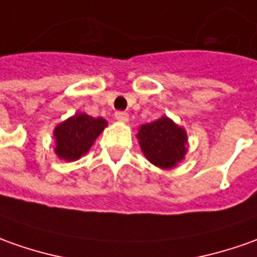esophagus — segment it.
<instances>
[{"mask_svg":"<svg viewBox=\"0 0 257 257\" xmlns=\"http://www.w3.org/2000/svg\"><path fill=\"white\" fill-rule=\"evenodd\" d=\"M115 118L118 119V121L121 122H128L129 121V115L126 112H122V111H118V112H115Z\"/></svg>","mask_w":257,"mask_h":257,"instance_id":"34e87169","label":"esophagus"}]
</instances>
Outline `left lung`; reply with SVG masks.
Masks as SVG:
<instances>
[{
    "mask_svg": "<svg viewBox=\"0 0 257 257\" xmlns=\"http://www.w3.org/2000/svg\"><path fill=\"white\" fill-rule=\"evenodd\" d=\"M136 138L145 158L152 165L165 170L177 167L188 152L186 129L166 115L156 121L141 125Z\"/></svg>",
    "mask_w": 257,
    "mask_h": 257,
    "instance_id": "8db88e82",
    "label": "left lung"
}]
</instances>
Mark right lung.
Here are the masks:
<instances>
[{
  "label": "right lung",
  "instance_id": "1",
  "mask_svg": "<svg viewBox=\"0 0 257 257\" xmlns=\"http://www.w3.org/2000/svg\"><path fill=\"white\" fill-rule=\"evenodd\" d=\"M104 118H94L84 112H76L60 122L53 131L55 153L64 162H76L91 149L95 139L106 128Z\"/></svg>",
  "mask_w": 257,
  "mask_h": 257
}]
</instances>
